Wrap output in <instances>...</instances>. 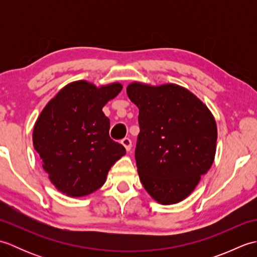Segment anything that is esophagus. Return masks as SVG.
<instances>
[{
	"label": "esophagus",
	"mask_w": 257,
	"mask_h": 257,
	"mask_svg": "<svg viewBox=\"0 0 257 257\" xmlns=\"http://www.w3.org/2000/svg\"><path fill=\"white\" fill-rule=\"evenodd\" d=\"M121 145L124 147L125 150L127 151H130V149H132V140H130L129 138H124L121 140Z\"/></svg>",
	"instance_id": "obj_1"
}]
</instances>
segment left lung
<instances>
[{
  "label": "left lung",
  "instance_id": "8db88e82",
  "mask_svg": "<svg viewBox=\"0 0 257 257\" xmlns=\"http://www.w3.org/2000/svg\"><path fill=\"white\" fill-rule=\"evenodd\" d=\"M127 95L139 109L136 161L140 181L159 204L179 203L213 165L215 118L200 98L177 84L133 81Z\"/></svg>",
  "mask_w": 257,
  "mask_h": 257
}]
</instances>
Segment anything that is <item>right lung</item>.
<instances>
[{
	"instance_id": "right-lung-1",
	"label": "right lung",
	"mask_w": 257,
	"mask_h": 257,
	"mask_svg": "<svg viewBox=\"0 0 257 257\" xmlns=\"http://www.w3.org/2000/svg\"><path fill=\"white\" fill-rule=\"evenodd\" d=\"M122 89L120 83L96 86L76 80L46 103L33 129V145L59 192L88 195L106 182L108 171L125 155L109 137L110 121L102 112Z\"/></svg>"
}]
</instances>
